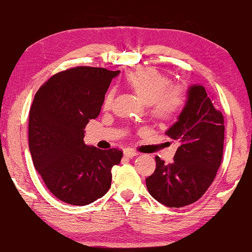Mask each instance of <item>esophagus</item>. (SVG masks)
I'll list each match as a JSON object with an SVG mask.
<instances>
[{"instance_id":"obj_1","label":"esophagus","mask_w":252,"mask_h":252,"mask_svg":"<svg viewBox=\"0 0 252 252\" xmlns=\"http://www.w3.org/2000/svg\"><path fill=\"white\" fill-rule=\"evenodd\" d=\"M136 155H138V153L136 152V150L130 148L124 149V156H126V158H134Z\"/></svg>"}]
</instances>
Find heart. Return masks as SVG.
Segmentation results:
<instances>
[{
  "label": "heart",
  "instance_id": "1",
  "mask_svg": "<svg viewBox=\"0 0 252 252\" xmlns=\"http://www.w3.org/2000/svg\"><path fill=\"white\" fill-rule=\"evenodd\" d=\"M124 82L135 91L144 103L148 104L150 115L158 121L169 122L181 115L187 104V90L180 84H170V79L155 68H137L130 71ZM114 90L104 97V108L111 105Z\"/></svg>",
  "mask_w": 252,
  "mask_h": 252
}]
</instances>
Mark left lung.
I'll return each instance as SVG.
<instances>
[{"label": "left lung", "mask_w": 252, "mask_h": 252, "mask_svg": "<svg viewBox=\"0 0 252 252\" xmlns=\"http://www.w3.org/2000/svg\"><path fill=\"white\" fill-rule=\"evenodd\" d=\"M224 116L210 92L189 88L186 108L166 134L178 141L174 161L155 156L156 169L146 179L150 195L168 207H184L205 194L220 167L224 149Z\"/></svg>", "instance_id": "1"}]
</instances>
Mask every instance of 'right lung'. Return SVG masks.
I'll return each instance as SVG.
<instances>
[{"mask_svg": "<svg viewBox=\"0 0 252 252\" xmlns=\"http://www.w3.org/2000/svg\"><path fill=\"white\" fill-rule=\"evenodd\" d=\"M117 74L77 66L52 76L34 96L28 122L31 155L46 187L63 202L91 204L111 186V168L121 162L123 152L86 146L84 129L99 115Z\"/></svg>", "mask_w": 252, "mask_h": 252, "instance_id": "right-lung-1", "label": "right lung"}]
</instances>
